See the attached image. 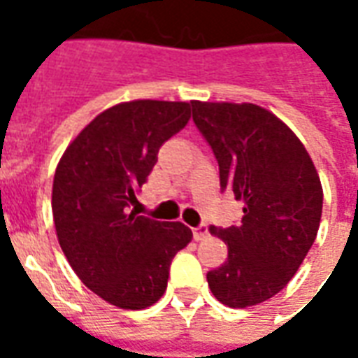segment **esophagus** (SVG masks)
<instances>
[{
	"mask_svg": "<svg viewBox=\"0 0 358 358\" xmlns=\"http://www.w3.org/2000/svg\"><path fill=\"white\" fill-rule=\"evenodd\" d=\"M207 236H209V226L207 224H199L197 228H194V238L197 241L205 240Z\"/></svg>",
	"mask_w": 358,
	"mask_h": 358,
	"instance_id": "obj_1",
	"label": "esophagus"
}]
</instances>
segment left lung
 Segmentation results:
<instances>
[{
  "label": "left lung",
  "instance_id": "left-lung-1",
  "mask_svg": "<svg viewBox=\"0 0 358 358\" xmlns=\"http://www.w3.org/2000/svg\"><path fill=\"white\" fill-rule=\"evenodd\" d=\"M194 122L213 149L222 192L243 201L238 226L209 232L228 259L207 282L222 305L245 308L282 292L315 243L322 186L299 138L253 103L192 101Z\"/></svg>",
  "mask_w": 358,
  "mask_h": 358
}]
</instances>
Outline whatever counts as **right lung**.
<instances>
[{"instance_id":"right-lung-1","label":"right lung","mask_w":358,"mask_h":358,"mask_svg":"<svg viewBox=\"0 0 358 358\" xmlns=\"http://www.w3.org/2000/svg\"><path fill=\"white\" fill-rule=\"evenodd\" d=\"M192 103L136 99L90 122L66 148L53 178L59 245L82 284L120 308L163 297L174 255L194 234L130 210L164 141L189 120Z\"/></svg>"}]
</instances>
